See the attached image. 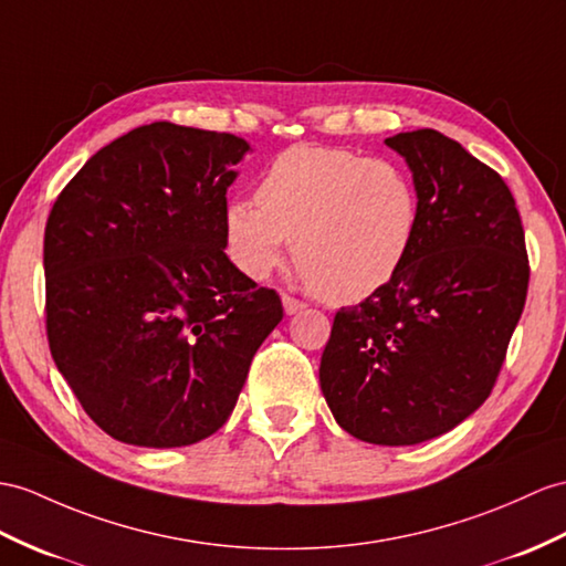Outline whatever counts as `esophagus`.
<instances>
[{"label": "esophagus", "mask_w": 566, "mask_h": 566, "mask_svg": "<svg viewBox=\"0 0 566 566\" xmlns=\"http://www.w3.org/2000/svg\"><path fill=\"white\" fill-rule=\"evenodd\" d=\"M305 307L307 305L302 300H295L291 295H283V310H285V314H297V312H302Z\"/></svg>", "instance_id": "obj_1"}]
</instances>
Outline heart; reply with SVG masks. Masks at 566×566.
I'll list each match as a JSON object with an SVG mask.
<instances>
[{
	"instance_id": "1",
	"label": "heart",
	"mask_w": 566,
	"mask_h": 566,
	"mask_svg": "<svg viewBox=\"0 0 566 566\" xmlns=\"http://www.w3.org/2000/svg\"><path fill=\"white\" fill-rule=\"evenodd\" d=\"M256 201H230L228 254L250 279L279 269L295 240V261L334 305L367 300L396 279L420 232L412 177L391 160L326 146H293L275 158Z\"/></svg>"
}]
</instances>
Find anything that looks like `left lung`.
I'll use <instances>...</instances> for the list:
<instances>
[{
	"mask_svg": "<svg viewBox=\"0 0 566 566\" xmlns=\"http://www.w3.org/2000/svg\"><path fill=\"white\" fill-rule=\"evenodd\" d=\"M384 144L418 187L420 232L391 283L336 314L319 384L348 434L410 447L485 403L526 305L528 256L512 191L459 142L418 129Z\"/></svg>",
	"mask_w": 566,
	"mask_h": 566,
	"instance_id": "8db88e82",
	"label": "left lung"
}]
</instances>
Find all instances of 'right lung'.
I'll return each instance as SVG.
<instances>
[{
    "label": "right lung",
    "instance_id": "right-lung-1",
    "mask_svg": "<svg viewBox=\"0 0 566 566\" xmlns=\"http://www.w3.org/2000/svg\"><path fill=\"white\" fill-rule=\"evenodd\" d=\"M252 146L170 122L86 160L45 228L52 360L117 442L172 449L226 424L281 297L226 254V191Z\"/></svg>",
    "mask_w": 566,
    "mask_h": 566
}]
</instances>
